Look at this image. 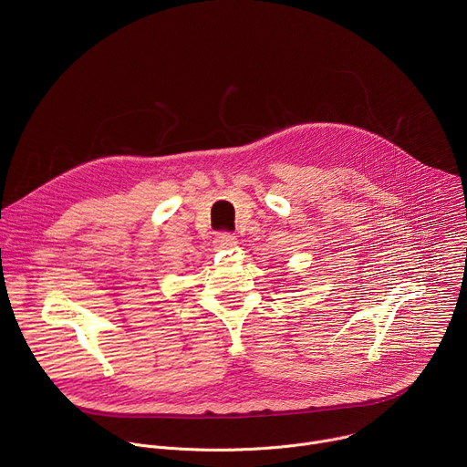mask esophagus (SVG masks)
Instances as JSON below:
<instances>
[{"instance_id":"esophagus-1","label":"esophagus","mask_w":467,"mask_h":467,"mask_svg":"<svg viewBox=\"0 0 467 467\" xmlns=\"http://www.w3.org/2000/svg\"><path fill=\"white\" fill-rule=\"evenodd\" d=\"M236 244H238L236 236H233V234H229V233H222V234H218V236L214 238V247H216V249H231V247H234Z\"/></svg>"}]
</instances>
